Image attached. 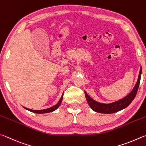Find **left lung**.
<instances>
[{"label":"left lung","mask_w":146,"mask_h":146,"mask_svg":"<svg viewBox=\"0 0 146 146\" xmlns=\"http://www.w3.org/2000/svg\"><path fill=\"white\" fill-rule=\"evenodd\" d=\"M142 74V68L140 67V72L139 74V78L136 84H135V86L133 88V90L130 92L129 94L124 97V98L120 99L119 101H115L113 103H99L94 100L92 98H91L90 96H88V94L85 91L86 99L88 103L90 106L92 110H93L94 111L98 112V113H113L115 112L119 111L126 108L127 106H128L130 103H131L133 100L135 99L136 94L137 93L138 88H139L140 81V78H141Z\"/></svg>","instance_id":"8db88e82"}]
</instances>
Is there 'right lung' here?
<instances>
[{
	"label": "right lung",
	"mask_w": 146,
	"mask_h": 146,
	"mask_svg": "<svg viewBox=\"0 0 146 146\" xmlns=\"http://www.w3.org/2000/svg\"><path fill=\"white\" fill-rule=\"evenodd\" d=\"M63 96V94H62V96H61V98L60 99V101H58V103L57 104H55L54 106H53L52 107H50V108H47V109L40 110H31V109H29V108H25V107H24V108L25 109H26L27 110L30 111H31V112H33V113H35L42 114V113H49V112H52V111H55L56 110H57L59 108V106H60L61 102H62Z\"/></svg>",
	"instance_id": "add662e5"
}]
</instances>
